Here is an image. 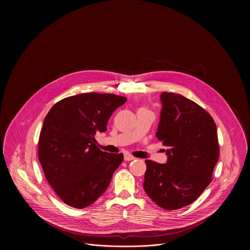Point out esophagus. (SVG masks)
<instances>
[{"instance_id":"esophagus-1","label":"esophagus","mask_w":250,"mask_h":250,"mask_svg":"<svg viewBox=\"0 0 250 250\" xmlns=\"http://www.w3.org/2000/svg\"><path fill=\"white\" fill-rule=\"evenodd\" d=\"M124 160L127 162H129V161H133V160H136V158L134 157V156H132L131 154H129V153H126L125 155H124Z\"/></svg>"}]
</instances>
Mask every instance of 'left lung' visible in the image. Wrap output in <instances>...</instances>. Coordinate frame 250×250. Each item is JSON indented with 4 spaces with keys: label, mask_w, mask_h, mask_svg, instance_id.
<instances>
[{
    "label": "left lung",
    "mask_w": 250,
    "mask_h": 250,
    "mask_svg": "<svg viewBox=\"0 0 250 250\" xmlns=\"http://www.w3.org/2000/svg\"><path fill=\"white\" fill-rule=\"evenodd\" d=\"M156 137L167 146V164L145 160L143 188L165 210L194 202L212 182L219 147L213 117L181 94L163 92Z\"/></svg>",
    "instance_id": "8db88e82"
}]
</instances>
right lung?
<instances>
[{
    "label": "right lung",
    "mask_w": 250,
    "mask_h": 250,
    "mask_svg": "<svg viewBox=\"0 0 250 250\" xmlns=\"http://www.w3.org/2000/svg\"><path fill=\"white\" fill-rule=\"evenodd\" d=\"M126 100L111 93H82L59 101L47 113L38 159L48 183L65 204L85 208L107 189L124 157L100 150L95 136L106 132L110 115Z\"/></svg>",
    "instance_id": "add662e5"
}]
</instances>
